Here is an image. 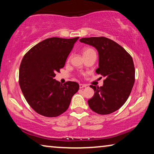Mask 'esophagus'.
<instances>
[{
  "mask_svg": "<svg viewBox=\"0 0 154 154\" xmlns=\"http://www.w3.org/2000/svg\"><path fill=\"white\" fill-rule=\"evenodd\" d=\"M85 87H86V85L82 84V83H81V84H79V88H80V89H82V88H85Z\"/></svg>",
  "mask_w": 154,
  "mask_h": 154,
  "instance_id": "1",
  "label": "esophagus"
}]
</instances>
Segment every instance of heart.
I'll return each mask as SVG.
<instances>
[{
  "label": "heart",
  "mask_w": 154,
  "mask_h": 154,
  "mask_svg": "<svg viewBox=\"0 0 154 154\" xmlns=\"http://www.w3.org/2000/svg\"><path fill=\"white\" fill-rule=\"evenodd\" d=\"M90 51H94V50L92 49H90V48H85L83 49V54H84L88 53V52H90Z\"/></svg>",
  "instance_id": "1"
}]
</instances>
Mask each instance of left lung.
<instances>
[{
    "label": "left lung",
    "instance_id": "left-lung-1",
    "mask_svg": "<svg viewBox=\"0 0 154 154\" xmlns=\"http://www.w3.org/2000/svg\"><path fill=\"white\" fill-rule=\"evenodd\" d=\"M79 41L97 49L98 68L96 72L105 77L103 86L90 85L95 93L88 101L90 108L100 115L118 110L126 103L134 85L135 69L131 56L119 44L103 36Z\"/></svg>",
    "mask_w": 154,
    "mask_h": 154
}]
</instances>
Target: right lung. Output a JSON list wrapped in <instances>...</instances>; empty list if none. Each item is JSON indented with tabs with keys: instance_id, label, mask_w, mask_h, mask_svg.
I'll return each mask as SVG.
<instances>
[{
	"instance_id": "right-lung-1",
	"label": "right lung",
	"mask_w": 154,
	"mask_h": 154,
	"mask_svg": "<svg viewBox=\"0 0 154 154\" xmlns=\"http://www.w3.org/2000/svg\"><path fill=\"white\" fill-rule=\"evenodd\" d=\"M78 38H47L31 48L21 62L20 88L27 103L41 116L53 118L63 113L79 90L77 82L62 84L54 79Z\"/></svg>"
}]
</instances>
